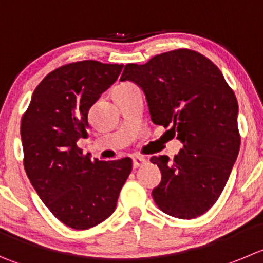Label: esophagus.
I'll use <instances>...</instances> for the list:
<instances>
[{
    "label": "esophagus",
    "mask_w": 263,
    "mask_h": 263,
    "mask_svg": "<svg viewBox=\"0 0 263 263\" xmlns=\"http://www.w3.org/2000/svg\"><path fill=\"white\" fill-rule=\"evenodd\" d=\"M146 164V160L143 159V157H134L133 159V167L134 169H137V167L142 166V165Z\"/></svg>",
    "instance_id": "obj_1"
}]
</instances>
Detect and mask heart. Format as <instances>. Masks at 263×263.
<instances>
[{
  "mask_svg": "<svg viewBox=\"0 0 263 263\" xmlns=\"http://www.w3.org/2000/svg\"><path fill=\"white\" fill-rule=\"evenodd\" d=\"M127 85H129V84H124V85H121V86H119V87H122V86H127Z\"/></svg>",
  "mask_w": 263,
  "mask_h": 263,
  "instance_id": "heart-1",
  "label": "heart"
}]
</instances>
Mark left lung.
I'll use <instances>...</instances> for the list:
<instances>
[{"mask_svg": "<svg viewBox=\"0 0 263 263\" xmlns=\"http://www.w3.org/2000/svg\"><path fill=\"white\" fill-rule=\"evenodd\" d=\"M120 81L143 90L154 124L171 126L183 144L173 161L152 156L161 182L152 191L164 213L201 216L223 191L240 148L236 97L218 67L194 50L164 52L125 66Z\"/></svg>", "mask_w": 263, "mask_h": 263, "instance_id": "8db88e82", "label": "left lung"}]
</instances>
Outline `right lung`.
I'll return each instance as SVG.
<instances>
[{"instance_id":"obj_1","label":"right lung","mask_w":263,"mask_h":263,"mask_svg":"<svg viewBox=\"0 0 263 263\" xmlns=\"http://www.w3.org/2000/svg\"><path fill=\"white\" fill-rule=\"evenodd\" d=\"M122 67L84 61L55 69L36 87L22 119L27 176L49 211L71 229L108 218L132 172L130 157L99 161L77 147L87 137L89 109Z\"/></svg>"}]
</instances>
